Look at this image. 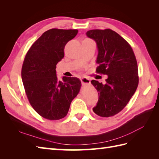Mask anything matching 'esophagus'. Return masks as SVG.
<instances>
[{
  "instance_id": "obj_1",
  "label": "esophagus",
  "mask_w": 159,
  "mask_h": 159,
  "mask_svg": "<svg viewBox=\"0 0 159 159\" xmlns=\"http://www.w3.org/2000/svg\"><path fill=\"white\" fill-rule=\"evenodd\" d=\"M80 81H81L83 85H84V84H90L89 79H87L86 77L80 78Z\"/></svg>"
}]
</instances>
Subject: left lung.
Returning <instances> with one entry per match:
<instances>
[{
	"label": "left lung",
	"mask_w": 159,
	"mask_h": 159,
	"mask_svg": "<svg viewBox=\"0 0 159 159\" xmlns=\"http://www.w3.org/2000/svg\"><path fill=\"white\" fill-rule=\"evenodd\" d=\"M96 42L98 48V73L106 74V83L92 80L98 92L93 112L101 117H111L126 106L139 83L137 60L131 46L111 29H93L86 33Z\"/></svg>",
	"instance_id": "left-lung-1"
}]
</instances>
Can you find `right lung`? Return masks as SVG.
I'll list each match as a JSON object with an SVG mask.
<instances>
[{
    "label": "right lung",
    "instance_id": "1",
    "mask_svg": "<svg viewBox=\"0 0 159 159\" xmlns=\"http://www.w3.org/2000/svg\"><path fill=\"white\" fill-rule=\"evenodd\" d=\"M78 33L76 29H52L33 43L24 60L22 80L31 105L50 120L66 116L79 93L81 82L76 77L57 76L56 66L64 57V48Z\"/></svg>",
    "mask_w": 159,
    "mask_h": 159
}]
</instances>
